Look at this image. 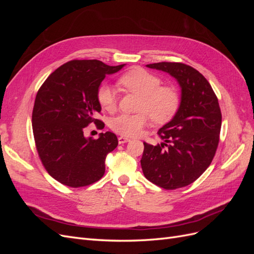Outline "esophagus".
<instances>
[{"mask_svg": "<svg viewBox=\"0 0 254 254\" xmlns=\"http://www.w3.org/2000/svg\"><path fill=\"white\" fill-rule=\"evenodd\" d=\"M130 140L127 139V137H125V136H119V143L120 144H124V143H127Z\"/></svg>", "mask_w": 254, "mask_h": 254, "instance_id": "esophagus-1", "label": "esophagus"}]
</instances>
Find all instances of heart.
I'll return each mask as SVG.
<instances>
[{"mask_svg":"<svg viewBox=\"0 0 254 254\" xmlns=\"http://www.w3.org/2000/svg\"><path fill=\"white\" fill-rule=\"evenodd\" d=\"M119 86L141 97L137 114H120L112 119L110 127L124 136H136L150 119L162 125L170 122L180 106V95L176 88L161 86L162 79L142 67H134L123 74L118 80ZM97 101L102 108L113 111L117 107V95L108 83H102L97 90Z\"/></svg>","mask_w":254,"mask_h":254,"instance_id":"1","label":"heart"}]
</instances>
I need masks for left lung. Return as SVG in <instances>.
I'll list each match as a JSON object with an SVG mask.
<instances>
[{
    "label": "left lung",
    "instance_id": "1",
    "mask_svg": "<svg viewBox=\"0 0 254 254\" xmlns=\"http://www.w3.org/2000/svg\"><path fill=\"white\" fill-rule=\"evenodd\" d=\"M173 76L181 88L179 109L159 130L162 143L144 142L143 174L165 190L187 187L200 177L216 152L221 127L217 96L204 76L180 63L146 65Z\"/></svg>",
    "mask_w": 254,
    "mask_h": 254
}]
</instances>
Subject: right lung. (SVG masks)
<instances>
[{"instance_id":"right-lung-1","label":"right lung","mask_w":254,"mask_h":254,"mask_svg":"<svg viewBox=\"0 0 254 254\" xmlns=\"http://www.w3.org/2000/svg\"><path fill=\"white\" fill-rule=\"evenodd\" d=\"M124 65L71 60L54 71L38 91L32 117L36 148L45 170L66 187H87L105 174L106 157L118 146V137L107 131L92 139L83 135V129L91 123L104 128L96 119L102 110L97 90L107 74Z\"/></svg>"}]
</instances>
